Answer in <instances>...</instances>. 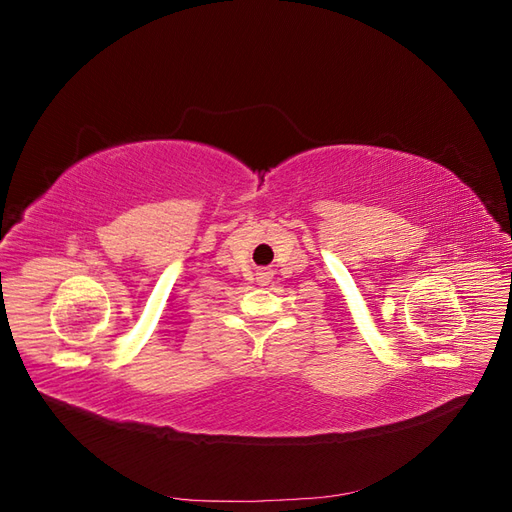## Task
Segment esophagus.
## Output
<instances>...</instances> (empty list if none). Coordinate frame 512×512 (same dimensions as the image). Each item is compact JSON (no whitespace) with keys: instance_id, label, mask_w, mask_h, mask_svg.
<instances>
[{"instance_id":"esophagus-1","label":"esophagus","mask_w":512,"mask_h":512,"mask_svg":"<svg viewBox=\"0 0 512 512\" xmlns=\"http://www.w3.org/2000/svg\"><path fill=\"white\" fill-rule=\"evenodd\" d=\"M258 282L265 286V284H269L271 282V277H273V269H269V267H262V269H258Z\"/></svg>"}]
</instances>
